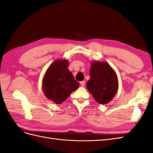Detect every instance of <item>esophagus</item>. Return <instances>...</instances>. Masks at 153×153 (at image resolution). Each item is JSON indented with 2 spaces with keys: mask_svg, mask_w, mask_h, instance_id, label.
<instances>
[{
  "mask_svg": "<svg viewBox=\"0 0 153 153\" xmlns=\"http://www.w3.org/2000/svg\"><path fill=\"white\" fill-rule=\"evenodd\" d=\"M80 85H81L82 86H83V87H84L85 85V81H82V82H80Z\"/></svg>",
  "mask_w": 153,
  "mask_h": 153,
  "instance_id": "1",
  "label": "esophagus"
}]
</instances>
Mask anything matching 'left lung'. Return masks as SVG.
Masks as SVG:
<instances>
[{"label": "left lung", "instance_id": "obj_1", "mask_svg": "<svg viewBox=\"0 0 153 153\" xmlns=\"http://www.w3.org/2000/svg\"><path fill=\"white\" fill-rule=\"evenodd\" d=\"M90 76L86 85L94 100L101 105L109 103L118 90V79L114 69L105 62H92Z\"/></svg>", "mask_w": 153, "mask_h": 153}]
</instances>
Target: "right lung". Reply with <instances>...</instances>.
<instances>
[{"label": "right lung", "instance_id": "add662e5", "mask_svg": "<svg viewBox=\"0 0 153 153\" xmlns=\"http://www.w3.org/2000/svg\"><path fill=\"white\" fill-rule=\"evenodd\" d=\"M67 60L54 61L46 71L43 80V91L47 98L56 104L65 101L79 87L68 68Z\"/></svg>", "mask_w": 153, "mask_h": 153}]
</instances>
